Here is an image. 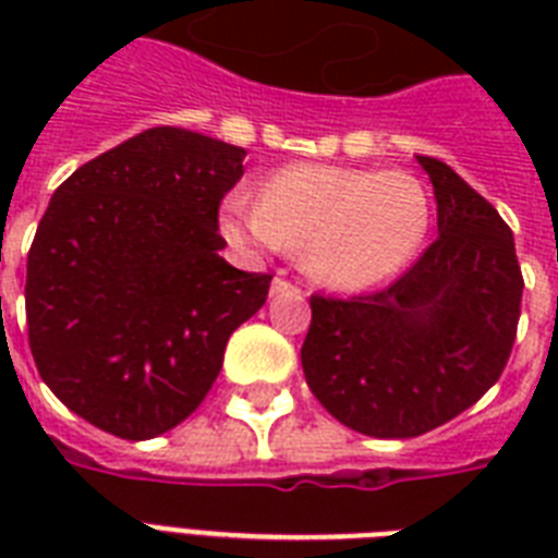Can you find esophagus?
Segmentation results:
<instances>
[{
  "mask_svg": "<svg viewBox=\"0 0 558 558\" xmlns=\"http://www.w3.org/2000/svg\"><path fill=\"white\" fill-rule=\"evenodd\" d=\"M271 295H301V289L295 283H289V280L275 278L271 280Z\"/></svg>",
  "mask_w": 558,
  "mask_h": 558,
  "instance_id": "1",
  "label": "esophagus"
}]
</instances>
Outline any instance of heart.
I'll return each instance as SVG.
<instances>
[{
	"instance_id": "obj_1",
	"label": "heart",
	"mask_w": 558,
	"mask_h": 558,
	"mask_svg": "<svg viewBox=\"0 0 558 558\" xmlns=\"http://www.w3.org/2000/svg\"><path fill=\"white\" fill-rule=\"evenodd\" d=\"M432 228V199L411 173L292 165L271 173L260 199L234 193L222 231L243 248H301L306 275L362 289L414 260Z\"/></svg>"
}]
</instances>
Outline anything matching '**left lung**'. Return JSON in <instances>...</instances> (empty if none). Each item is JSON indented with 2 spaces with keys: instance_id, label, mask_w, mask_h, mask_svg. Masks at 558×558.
<instances>
[{
  "instance_id": "1",
  "label": "left lung",
  "mask_w": 558,
  "mask_h": 558,
  "mask_svg": "<svg viewBox=\"0 0 558 558\" xmlns=\"http://www.w3.org/2000/svg\"><path fill=\"white\" fill-rule=\"evenodd\" d=\"M437 240L373 295H313L301 365L315 399L367 437L405 440L475 405L507 367L521 315L510 226L454 170L416 156Z\"/></svg>"
}]
</instances>
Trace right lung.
<instances>
[{
  "mask_svg": "<svg viewBox=\"0 0 558 558\" xmlns=\"http://www.w3.org/2000/svg\"><path fill=\"white\" fill-rule=\"evenodd\" d=\"M243 147L153 126L57 187L28 252L31 356L54 397L121 440L196 411L271 275L219 257Z\"/></svg>",
  "mask_w": 558,
  "mask_h": 558,
  "instance_id": "obj_1",
  "label": "right lung"
}]
</instances>
